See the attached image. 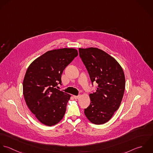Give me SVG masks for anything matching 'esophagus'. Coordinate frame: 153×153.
Wrapping results in <instances>:
<instances>
[{
  "label": "esophagus",
  "mask_w": 153,
  "mask_h": 153,
  "mask_svg": "<svg viewBox=\"0 0 153 153\" xmlns=\"http://www.w3.org/2000/svg\"><path fill=\"white\" fill-rule=\"evenodd\" d=\"M73 97H74V99H77L80 97V95H78V96H73Z\"/></svg>",
  "instance_id": "34e87169"
}]
</instances>
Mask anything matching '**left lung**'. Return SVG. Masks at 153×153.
<instances>
[{
	"label": "left lung",
	"mask_w": 153,
	"mask_h": 153,
	"mask_svg": "<svg viewBox=\"0 0 153 153\" xmlns=\"http://www.w3.org/2000/svg\"><path fill=\"white\" fill-rule=\"evenodd\" d=\"M79 56L93 83L98 84L90 94L91 104L85 114L93 123L108 122L117 111L123 96L125 79L121 66L108 54L97 48H79Z\"/></svg>",
	"instance_id": "1"
}]
</instances>
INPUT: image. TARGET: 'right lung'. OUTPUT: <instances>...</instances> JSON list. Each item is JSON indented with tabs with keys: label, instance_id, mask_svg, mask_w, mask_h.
Returning a JSON list of instances; mask_svg holds the SVG:
<instances>
[{
	"label": "right lung",
	"instance_id": "add662e5",
	"mask_svg": "<svg viewBox=\"0 0 153 153\" xmlns=\"http://www.w3.org/2000/svg\"><path fill=\"white\" fill-rule=\"evenodd\" d=\"M78 55L74 48L46 52L28 67L23 82V94L32 114L42 123L52 126L62 119L70 95L57 89L65 68Z\"/></svg>",
	"mask_w": 153,
	"mask_h": 153
}]
</instances>
